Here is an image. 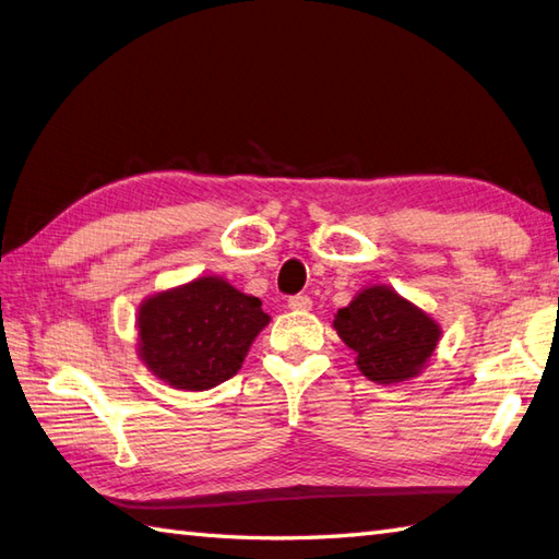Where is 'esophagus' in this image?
Instances as JSON below:
<instances>
[{
    "label": "esophagus",
    "instance_id": "obj_1",
    "mask_svg": "<svg viewBox=\"0 0 559 559\" xmlns=\"http://www.w3.org/2000/svg\"><path fill=\"white\" fill-rule=\"evenodd\" d=\"M288 307L293 312H307L312 307V298L310 295H293V298H288Z\"/></svg>",
    "mask_w": 559,
    "mask_h": 559
}]
</instances>
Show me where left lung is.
Returning a JSON list of instances; mask_svg holds the SVG:
<instances>
[{
  "label": "left lung",
  "mask_w": 559,
  "mask_h": 559,
  "mask_svg": "<svg viewBox=\"0 0 559 559\" xmlns=\"http://www.w3.org/2000/svg\"><path fill=\"white\" fill-rule=\"evenodd\" d=\"M334 329L358 353L360 372L379 384L418 374L439 341L432 319L386 286L362 290L338 310Z\"/></svg>",
  "instance_id": "8db88e82"
}]
</instances>
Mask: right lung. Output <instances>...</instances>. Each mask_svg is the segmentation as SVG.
<instances>
[{
	"label": "right lung",
	"mask_w": 559,
	"mask_h": 559,
	"mask_svg": "<svg viewBox=\"0 0 559 559\" xmlns=\"http://www.w3.org/2000/svg\"><path fill=\"white\" fill-rule=\"evenodd\" d=\"M269 314L221 278L153 295L139 310V355L175 389L204 391L237 374Z\"/></svg>",
	"instance_id": "add662e5"
}]
</instances>
